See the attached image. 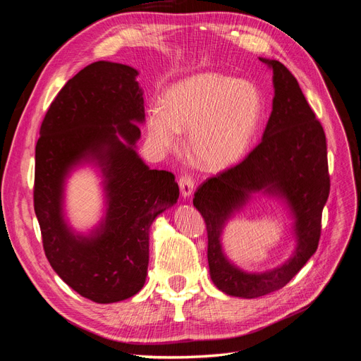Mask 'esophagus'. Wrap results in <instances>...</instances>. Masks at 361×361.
<instances>
[{
  "label": "esophagus",
  "instance_id": "esophagus-1",
  "mask_svg": "<svg viewBox=\"0 0 361 361\" xmlns=\"http://www.w3.org/2000/svg\"><path fill=\"white\" fill-rule=\"evenodd\" d=\"M179 188H180V194L182 197H191L192 191H194V180L185 174V176H180L179 179Z\"/></svg>",
  "mask_w": 361,
  "mask_h": 361
}]
</instances>
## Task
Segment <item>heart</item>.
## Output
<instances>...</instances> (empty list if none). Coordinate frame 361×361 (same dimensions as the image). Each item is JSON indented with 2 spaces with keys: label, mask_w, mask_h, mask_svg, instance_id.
<instances>
[{
  "label": "heart",
  "mask_w": 361,
  "mask_h": 361,
  "mask_svg": "<svg viewBox=\"0 0 361 361\" xmlns=\"http://www.w3.org/2000/svg\"><path fill=\"white\" fill-rule=\"evenodd\" d=\"M264 114L262 92L250 80L216 72L187 76L171 84L162 106L147 111V137L159 152L176 149L190 130V154L204 170L218 171L241 159Z\"/></svg>",
  "instance_id": "b5f03b06"
}]
</instances>
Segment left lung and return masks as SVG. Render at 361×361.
<instances>
[{
    "mask_svg": "<svg viewBox=\"0 0 361 361\" xmlns=\"http://www.w3.org/2000/svg\"><path fill=\"white\" fill-rule=\"evenodd\" d=\"M259 60L272 71L274 85L272 111L262 141L241 164L203 182L192 199L206 223L211 280L221 292L241 298L264 297L281 289L314 255L330 192L326 141L319 120L286 66L277 60ZM256 193L276 198L287 207L295 245L281 266L248 273L226 257L222 233Z\"/></svg>",
    "mask_w": 361,
    "mask_h": 361,
    "instance_id": "obj_1",
    "label": "left lung"
}]
</instances>
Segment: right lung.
I'll list each match as a JSON object with an SVG mask.
<instances>
[{"instance_id": "right-lung-1", "label": "right lung", "mask_w": 361, "mask_h": 361, "mask_svg": "<svg viewBox=\"0 0 361 361\" xmlns=\"http://www.w3.org/2000/svg\"><path fill=\"white\" fill-rule=\"evenodd\" d=\"M138 71L94 61L63 87L40 126L36 145L35 211L52 269L81 297L110 304L145 286L150 226L176 204L173 173L140 158L145 123ZM89 165L102 178V220L78 233L66 216V185Z\"/></svg>"}]
</instances>
